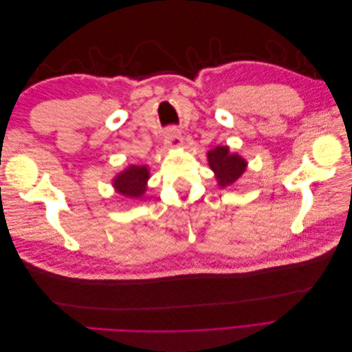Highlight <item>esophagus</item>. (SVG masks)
Returning <instances> with one entry per match:
<instances>
[{
    "label": "esophagus",
    "instance_id": "1",
    "mask_svg": "<svg viewBox=\"0 0 352 352\" xmlns=\"http://www.w3.org/2000/svg\"><path fill=\"white\" fill-rule=\"evenodd\" d=\"M166 140H164V145L166 148H177L184 144V140H182V133H180V129L176 126H172L168 127V129L166 131Z\"/></svg>",
    "mask_w": 352,
    "mask_h": 352
}]
</instances>
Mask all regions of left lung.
Wrapping results in <instances>:
<instances>
[{"label":"left lung","instance_id":"1","mask_svg":"<svg viewBox=\"0 0 352 352\" xmlns=\"http://www.w3.org/2000/svg\"><path fill=\"white\" fill-rule=\"evenodd\" d=\"M208 164L216 173L217 182L221 188L235 184L247 167V162L238 154H230L228 146H216L214 150H210Z\"/></svg>","mask_w":352,"mask_h":352}]
</instances>
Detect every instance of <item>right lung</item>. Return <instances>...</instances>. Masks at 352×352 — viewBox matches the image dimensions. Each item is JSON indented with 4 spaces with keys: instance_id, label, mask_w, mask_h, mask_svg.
I'll return each instance as SVG.
<instances>
[{
    "instance_id": "add662e5",
    "label": "right lung",
    "mask_w": 352,
    "mask_h": 352,
    "mask_svg": "<svg viewBox=\"0 0 352 352\" xmlns=\"http://www.w3.org/2000/svg\"><path fill=\"white\" fill-rule=\"evenodd\" d=\"M148 177L150 175L145 166H129L114 179V188L127 198H140L145 192Z\"/></svg>"
}]
</instances>
